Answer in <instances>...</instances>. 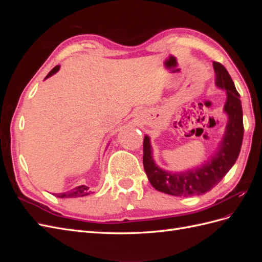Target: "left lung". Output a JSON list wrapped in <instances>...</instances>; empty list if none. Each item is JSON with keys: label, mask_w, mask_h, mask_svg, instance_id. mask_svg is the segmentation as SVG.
<instances>
[{"label": "left lung", "mask_w": 262, "mask_h": 262, "mask_svg": "<svg viewBox=\"0 0 262 262\" xmlns=\"http://www.w3.org/2000/svg\"><path fill=\"white\" fill-rule=\"evenodd\" d=\"M215 70V83L226 90V104L224 112L228 115L226 132L217 152L201 167L184 172H170L161 169L153 161L149 139L143 141V165L146 176L157 191L176 196L200 195L210 191L224 178L238 158L243 137V109L239 94L227 70L219 62H213Z\"/></svg>", "instance_id": "8db88e82"}]
</instances>
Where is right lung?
Instances as JSON below:
<instances>
[{"instance_id":"add662e5","label":"right lung","mask_w":262,"mask_h":262,"mask_svg":"<svg viewBox=\"0 0 262 262\" xmlns=\"http://www.w3.org/2000/svg\"><path fill=\"white\" fill-rule=\"evenodd\" d=\"M60 69V66H57L54 67L50 72L48 73V75L46 76V78H48L49 76L53 75L54 73H57L58 71ZM91 193V191L89 190V187L86 186H80V187H76L72 190H70V191L68 192H64V193H57L55 195H57L58 198H78V196H85V195H89Z\"/></svg>"}]
</instances>
